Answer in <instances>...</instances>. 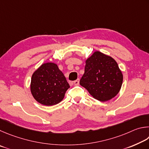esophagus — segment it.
<instances>
[{"label": "esophagus", "mask_w": 149, "mask_h": 149, "mask_svg": "<svg viewBox=\"0 0 149 149\" xmlns=\"http://www.w3.org/2000/svg\"><path fill=\"white\" fill-rule=\"evenodd\" d=\"M79 82H80V80H79V79H78L77 80H74V84L75 86L79 85Z\"/></svg>", "instance_id": "34e87169"}]
</instances>
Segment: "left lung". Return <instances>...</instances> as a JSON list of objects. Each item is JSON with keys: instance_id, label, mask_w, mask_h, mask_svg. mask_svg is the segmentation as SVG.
Here are the masks:
<instances>
[{"instance_id": "obj_1", "label": "left lung", "mask_w": 149, "mask_h": 149, "mask_svg": "<svg viewBox=\"0 0 149 149\" xmlns=\"http://www.w3.org/2000/svg\"><path fill=\"white\" fill-rule=\"evenodd\" d=\"M122 81L123 75L115 60L95 52L86 61L80 84L96 100L106 101L118 94Z\"/></svg>"}]
</instances>
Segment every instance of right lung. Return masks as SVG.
Returning a JSON list of instances; mask_svg holds the SVG:
<instances>
[{
	"mask_svg": "<svg viewBox=\"0 0 149 149\" xmlns=\"http://www.w3.org/2000/svg\"><path fill=\"white\" fill-rule=\"evenodd\" d=\"M69 88L64 74L53 63L42 65L31 78V93L36 101L44 105L59 103Z\"/></svg>",
	"mask_w": 149,
	"mask_h": 149,
	"instance_id": "right-lung-1",
	"label": "right lung"
}]
</instances>
